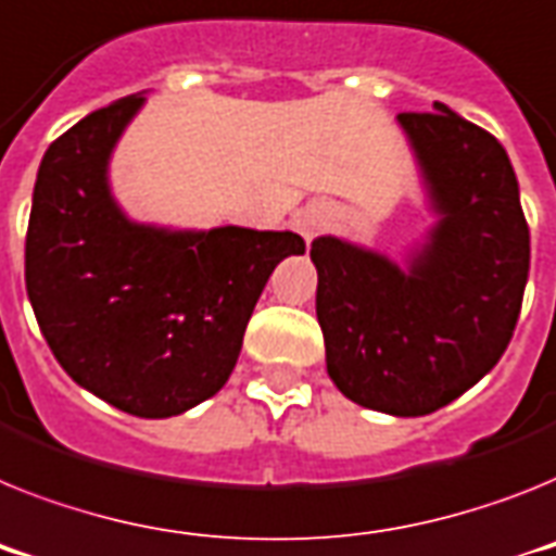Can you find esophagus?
Listing matches in <instances>:
<instances>
[{"instance_id": "obj_1", "label": "esophagus", "mask_w": 556, "mask_h": 556, "mask_svg": "<svg viewBox=\"0 0 556 556\" xmlns=\"http://www.w3.org/2000/svg\"><path fill=\"white\" fill-rule=\"evenodd\" d=\"M293 228L300 231L305 240H314L321 228L330 223V212L325 206H305L300 212H293Z\"/></svg>"}]
</instances>
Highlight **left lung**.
I'll list each match as a JSON object with an SVG mask.
<instances>
[{
  "label": "left lung",
  "mask_w": 556,
  "mask_h": 556,
  "mask_svg": "<svg viewBox=\"0 0 556 556\" xmlns=\"http://www.w3.org/2000/svg\"><path fill=\"white\" fill-rule=\"evenodd\" d=\"M435 226L404 265L316 237V316L333 384L367 409L415 418L478 384L515 333L529 226L506 149L446 104L401 112Z\"/></svg>",
  "instance_id": "8db88e82"
}]
</instances>
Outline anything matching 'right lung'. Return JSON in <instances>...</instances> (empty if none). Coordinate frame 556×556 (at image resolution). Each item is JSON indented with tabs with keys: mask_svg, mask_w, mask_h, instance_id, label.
<instances>
[{
	"mask_svg": "<svg viewBox=\"0 0 556 556\" xmlns=\"http://www.w3.org/2000/svg\"><path fill=\"white\" fill-rule=\"evenodd\" d=\"M143 96L90 112L41 157L25 240L33 314L67 376L138 418H169L228 381L265 282L305 254L293 231H172L129 220L112 149Z\"/></svg>",
	"mask_w": 556,
	"mask_h": 556,
	"instance_id": "1",
	"label": "right lung"
}]
</instances>
